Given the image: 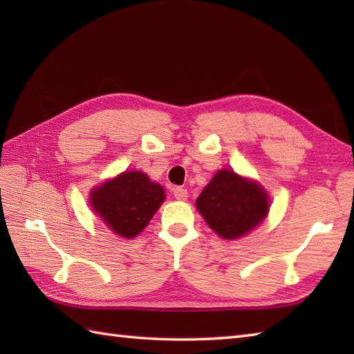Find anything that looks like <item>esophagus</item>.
Returning <instances> with one entry per match:
<instances>
[{"label":"esophagus","instance_id":"obj_1","mask_svg":"<svg viewBox=\"0 0 354 354\" xmlns=\"http://www.w3.org/2000/svg\"><path fill=\"white\" fill-rule=\"evenodd\" d=\"M173 196L178 201H185L189 198V192H187L184 187H175V189H173Z\"/></svg>","mask_w":354,"mask_h":354}]
</instances>
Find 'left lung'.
Wrapping results in <instances>:
<instances>
[{
    "mask_svg": "<svg viewBox=\"0 0 354 354\" xmlns=\"http://www.w3.org/2000/svg\"><path fill=\"white\" fill-rule=\"evenodd\" d=\"M196 207L208 227L227 240L246 234L269 212L266 192L232 170L217 173L199 194Z\"/></svg>",
    "mask_w": 354,
    "mask_h": 354,
    "instance_id": "1",
    "label": "left lung"
}]
</instances>
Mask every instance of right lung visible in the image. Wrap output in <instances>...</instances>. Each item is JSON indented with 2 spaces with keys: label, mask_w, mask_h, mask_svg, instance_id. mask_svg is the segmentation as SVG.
I'll list each match as a JSON object with an SVG mask.
<instances>
[{
  "label": "right lung",
  "mask_w": 354,
  "mask_h": 354,
  "mask_svg": "<svg viewBox=\"0 0 354 354\" xmlns=\"http://www.w3.org/2000/svg\"><path fill=\"white\" fill-rule=\"evenodd\" d=\"M164 190L142 171H124L91 193L93 208L108 227L126 239L145 230L164 202Z\"/></svg>",
  "instance_id": "1"
}]
</instances>
